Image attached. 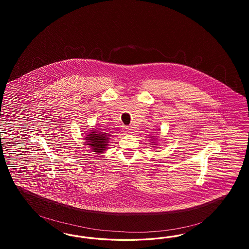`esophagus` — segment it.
Segmentation results:
<instances>
[{"instance_id":"esophagus-1","label":"esophagus","mask_w":249,"mask_h":249,"mask_svg":"<svg viewBox=\"0 0 249 249\" xmlns=\"http://www.w3.org/2000/svg\"><path fill=\"white\" fill-rule=\"evenodd\" d=\"M123 130H124V132H131V129H130V127H127V126H125L124 128H123Z\"/></svg>"}]
</instances>
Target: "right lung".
I'll return each mask as SVG.
<instances>
[{"instance_id":"1","label":"right lung","mask_w":249,"mask_h":249,"mask_svg":"<svg viewBox=\"0 0 249 249\" xmlns=\"http://www.w3.org/2000/svg\"><path fill=\"white\" fill-rule=\"evenodd\" d=\"M87 137L85 140H87V143L90 145L92 150L96 153H102L106 150L107 145V140L109 134L106 132H101L99 130H96L95 132H89L87 133Z\"/></svg>"}]
</instances>
